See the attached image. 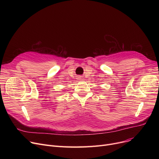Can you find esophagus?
<instances>
[{"label": "esophagus", "mask_w": 159, "mask_h": 159, "mask_svg": "<svg viewBox=\"0 0 159 159\" xmlns=\"http://www.w3.org/2000/svg\"><path fill=\"white\" fill-rule=\"evenodd\" d=\"M79 80H81V79H82V78L81 77H78V78H77Z\"/></svg>", "instance_id": "1"}]
</instances>
